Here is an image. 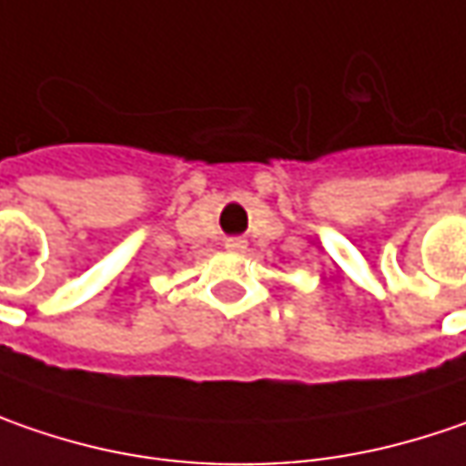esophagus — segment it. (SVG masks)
I'll list each match as a JSON object with an SVG mask.
<instances>
[{"label":"esophagus","instance_id":"1","mask_svg":"<svg viewBox=\"0 0 466 466\" xmlns=\"http://www.w3.org/2000/svg\"><path fill=\"white\" fill-rule=\"evenodd\" d=\"M224 245H227V250H237V253L248 248V242H245L242 237H229V239H227Z\"/></svg>","mask_w":466,"mask_h":466}]
</instances>
